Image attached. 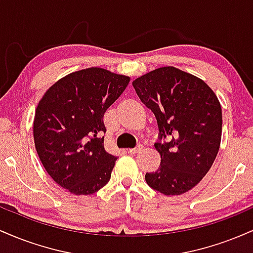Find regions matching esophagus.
Wrapping results in <instances>:
<instances>
[{"label":"esophagus","mask_w":253,"mask_h":253,"mask_svg":"<svg viewBox=\"0 0 253 253\" xmlns=\"http://www.w3.org/2000/svg\"><path fill=\"white\" fill-rule=\"evenodd\" d=\"M143 150V146L141 145H139V146H136L135 149H129L128 150V153H130V155H135V153H138L139 151Z\"/></svg>","instance_id":"esophagus-1"}]
</instances>
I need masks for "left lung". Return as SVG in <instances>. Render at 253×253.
<instances>
[{
    "mask_svg": "<svg viewBox=\"0 0 253 253\" xmlns=\"http://www.w3.org/2000/svg\"><path fill=\"white\" fill-rule=\"evenodd\" d=\"M132 84L159 128L155 147L161 165L145 175L147 184L168 196L187 193L210 171L219 152L222 112L216 95L201 78L173 66L147 72Z\"/></svg>",
    "mask_w": 253,
    "mask_h": 253,
    "instance_id": "left-lung-1",
    "label": "left lung"
}]
</instances>
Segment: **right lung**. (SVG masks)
I'll return each instance as SVG.
<instances>
[{"mask_svg":"<svg viewBox=\"0 0 253 253\" xmlns=\"http://www.w3.org/2000/svg\"><path fill=\"white\" fill-rule=\"evenodd\" d=\"M129 77L88 68L60 78L38 103L33 136L53 181L75 195H91L109 182L117 157L104 150L103 114Z\"/></svg>","mask_w":253,"mask_h":253,"instance_id":"add662e5","label":"right lung"}]
</instances>
